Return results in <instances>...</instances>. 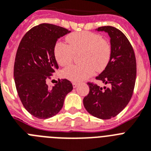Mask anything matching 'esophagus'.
Returning a JSON list of instances; mask_svg holds the SVG:
<instances>
[{"mask_svg": "<svg viewBox=\"0 0 151 151\" xmlns=\"http://www.w3.org/2000/svg\"><path fill=\"white\" fill-rule=\"evenodd\" d=\"M73 88H76V87H77V86H78V83H73Z\"/></svg>", "mask_w": 151, "mask_h": 151, "instance_id": "34e87169", "label": "esophagus"}]
</instances>
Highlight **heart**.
Listing matches in <instances>:
<instances>
[{"label": "heart", "mask_w": 151, "mask_h": 151, "mask_svg": "<svg viewBox=\"0 0 151 151\" xmlns=\"http://www.w3.org/2000/svg\"><path fill=\"white\" fill-rule=\"evenodd\" d=\"M67 45L57 42L54 47L56 62L65 66L73 62L74 55L81 53L79 62L83 64L67 67L62 76L72 82H82L89 78L95 71L102 72L109 64L112 55L109 42L98 34L89 32H74L65 38Z\"/></svg>", "instance_id": "1"}]
</instances>
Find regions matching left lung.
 Instances as JSON below:
<instances>
[{
    "mask_svg": "<svg viewBox=\"0 0 151 151\" xmlns=\"http://www.w3.org/2000/svg\"><path fill=\"white\" fill-rule=\"evenodd\" d=\"M98 32L108 33L112 48L111 58L106 68L96 77L109 87L103 88L88 83L89 93L83 99L88 113L95 117L108 119L115 117L131 99L137 76L134 49L125 35L112 26H103Z\"/></svg>",
    "mask_w": 151,
    "mask_h": 151,
    "instance_id": "obj_1",
    "label": "left lung"
}]
</instances>
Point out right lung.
Masks as SVG:
<instances>
[{
    "label": "right lung",
    "mask_w": 151,
    "mask_h": 151,
    "mask_svg": "<svg viewBox=\"0 0 151 151\" xmlns=\"http://www.w3.org/2000/svg\"><path fill=\"white\" fill-rule=\"evenodd\" d=\"M69 32L60 26L41 24L24 35L17 48L14 66L17 94L27 111L38 119L56 115L73 89L65 78L58 79L52 87L46 83L58 68L54 55L56 42Z\"/></svg>",
    "instance_id": "right-lung-1"
}]
</instances>
